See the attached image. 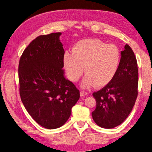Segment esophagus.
<instances>
[{
    "mask_svg": "<svg viewBox=\"0 0 152 152\" xmlns=\"http://www.w3.org/2000/svg\"><path fill=\"white\" fill-rule=\"evenodd\" d=\"M88 95V93L85 92V91H81L80 92V96L81 97H85Z\"/></svg>",
    "mask_w": 152,
    "mask_h": 152,
    "instance_id": "esophagus-1",
    "label": "esophagus"
}]
</instances>
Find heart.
Listing matches in <instances>:
<instances>
[{
    "label": "heart",
    "instance_id": "b5f03b06",
    "mask_svg": "<svg viewBox=\"0 0 152 152\" xmlns=\"http://www.w3.org/2000/svg\"><path fill=\"white\" fill-rule=\"evenodd\" d=\"M72 53L66 51L63 64L68 78L72 82L86 75L82 86L89 88L106 86L118 73L121 63V51L115 44H107L97 39H85L72 47Z\"/></svg>",
    "mask_w": 152,
    "mask_h": 152
}]
</instances>
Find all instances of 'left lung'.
<instances>
[{
    "instance_id": "8db88e82",
    "label": "left lung",
    "mask_w": 152,
    "mask_h": 152,
    "mask_svg": "<svg viewBox=\"0 0 152 152\" xmlns=\"http://www.w3.org/2000/svg\"><path fill=\"white\" fill-rule=\"evenodd\" d=\"M121 55L120 68L113 80L93 93L96 99L93 119L104 129H112L122 124L132 111L138 96V69L134 53L126 44Z\"/></svg>"
}]
</instances>
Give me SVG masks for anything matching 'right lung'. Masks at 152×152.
I'll list each match as a JSON object with an SVG mask.
<instances>
[{"mask_svg":"<svg viewBox=\"0 0 152 152\" xmlns=\"http://www.w3.org/2000/svg\"><path fill=\"white\" fill-rule=\"evenodd\" d=\"M61 32L41 35L25 49L18 64L20 96L27 111L43 127L66 123L80 91L64 77Z\"/></svg>","mask_w":152,"mask_h":152,"instance_id":"obj_1","label":"right lung"}]
</instances>
